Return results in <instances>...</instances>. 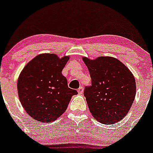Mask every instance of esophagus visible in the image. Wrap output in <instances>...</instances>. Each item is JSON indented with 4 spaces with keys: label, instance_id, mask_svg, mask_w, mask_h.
Listing matches in <instances>:
<instances>
[{
    "label": "esophagus",
    "instance_id": "34e87169",
    "mask_svg": "<svg viewBox=\"0 0 153 153\" xmlns=\"http://www.w3.org/2000/svg\"><path fill=\"white\" fill-rule=\"evenodd\" d=\"M77 91H78L79 94H82V93H83V88H82V87H79V89L77 90Z\"/></svg>",
    "mask_w": 153,
    "mask_h": 153
}]
</instances>
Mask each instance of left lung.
Masks as SVG:
<instances>
[{"label": "left lung", "instance_id": "1", "mask_svg": "<svg viewBox=\"0 0 153 153\" xmlns=\"http://www.w3.org/2000/svg\"><path fill=\"white\" fill-rule=\"evenodd\" d=\"M82 60L91 78V85L85 87L84 96L92 115L104 124L119 122L128 114L135 98L132 73L114 57Z\"/></svg>", "mask_w": 153, "mask_h": 153}]
</instances>
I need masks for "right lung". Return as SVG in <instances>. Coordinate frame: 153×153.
I'll return each mask as SVG.
<instances>
[{"label": "right lung", "instance_id": "add662e5", "mask_svg": "<svg viewBox=\"0 0 153 153\" xmlns=\"http://www.w3.org/2000/svg\"><path fill=\"white\" fill-rule=\"evenodd\" d=\"M69 57L41 54L25 66L17 81L19 101L26 112L40 122L51 123L63 114L76 90L68 88L62 71Z\"/></svg>", "mask_w": 153, "mask_h": 153}]
</instances>
